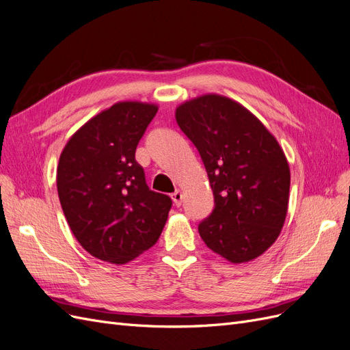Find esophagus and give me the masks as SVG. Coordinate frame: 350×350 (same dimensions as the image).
Instances as JSON below:
<instances>
[{
    "label": "esophagus",
    "mask_w": 350,
    "mask_h": 350,
    "mask_svg": "<svg viewBox=\"0 0 350 350\" xmlns=\"http://www.w3.org/2000/svg\"><path fill=\"white\" fill-rule=\"evenodd\" d=\"M172 201H174V204L176 207L181 206V203H183V194H181V191H179V189H176V191L172 194Z\"/></svg>",
    "instance_id": "obj_1"
}]
</instances>
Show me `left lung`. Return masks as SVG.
<instances>
[{"label":"left lung","instance_id":"8db88e82","mask_svg":"<svg viewBox=\"0 0 350 350\" xmlns=\"http://www.w3.org/2000/svg\"><path fill=\"white\" fill-rule=\"evenodd\" d=\"M175 118L198 150L215 197L198 225L201 239L230 262L257 258L288 213L291 172L278 140L257 116L219 94L179 105Z\"/></svg>","mask_w":350,"mask_h":350}]
</instances>
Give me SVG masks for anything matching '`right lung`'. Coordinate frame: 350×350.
Listing matches in <instances>:
<instances>
[{"mask_svg": "<svg viewBox=\"0 0 350 350\" xmlns=\"http://www.w3.org/2000/svg\"><path fill=\"white\" fill-rule=\"evenodd\" d=\"M156 105L120 102L72 134L59 156L57 188L68 226L99 260L125 264L153 247L172 200L147 187L137 144Z\"/></svg>", "mask_w": 350, "mask_h": 350, "instance_id": "obj_1", "label": "right lung"}]
</instances>
